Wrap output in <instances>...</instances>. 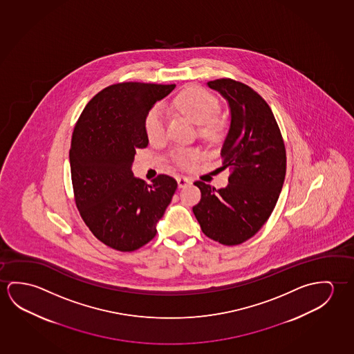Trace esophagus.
Wrapping results in <instances>:
<instances>
[{"instance_id": "esophagus-1", "label": "esophagus", "mask_w": 354, "mask_h": 354, "mask_svg": "<svg viewBox=\"0 0 354 354\" xmlns=\"http://www.w3.org/2000/svg\"><path fill=\"white\" fill-rule=\"evenodd\" d=\"M177 183H178L180 188H183L185 185H191L192 180L188 177H185V176H178L177 177Z\"/></svg>"}]
</instances>
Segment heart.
<instances>
[{"label":"heart","mask_w":354,"mask_h":354,"mask_svg":"<svg viewBox=\"0 0 354 354\" xmlns=\"http://www.w3.org/2000/svg\"><path fill=\"white\" fill-rule=\"evenodd\" d=\"M171 107L185 115L191 122L201 127V133L209 139H218L224 123L216 115L219 113V102L208 91L199 87H187L171 101ZM145 133L150 142H161L166 136V111L162 104H156L147 112ZM196 150H178L174 158L180 167H189L199 158Z\"/></svg>","instance_id":"obj_1"}]
</instances>
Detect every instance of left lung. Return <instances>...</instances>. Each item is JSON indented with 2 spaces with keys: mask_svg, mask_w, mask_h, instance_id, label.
I'll use <instances>...</instances> for the list:
<instances>
[{
  "mask_svg": "<svg viewBox=\"0 0 354 354\" xmlns=\"http://www.w3.org/2000/svg\"><path fill=\"white\" fill-rule=\"evenodd\" d=\"M208 86L230 107L221 169L231 174L221 189L194 182L202 198L193 213L209 239L234 246L256 235L273 212L286 178V146L272 109L256 91L231 79Z\"/></svg>",
  "mask_w": 354,
  "mask_h": 354,
  "instance_id": "8db88e82",
  "label": "left lung"
}]
</instances>
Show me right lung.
I'll return each instance as SVG.
<instances>
[{
    "mask_svg": "<svg viewBox=\"0 0 354 354\" xmlns=\"http://www.w3.org/2000/svg\"><path fill=\"white\" fill-rule=\"evenodd\" d=\"M174 87L108 86L87 103L73 129L68 158L76 207L91 232L122 252L151 241L177 189L167 174L147 185L131 172L136 150L149 144L146 114Z\"/></svg>",
    "mask_w": 354,
    "mask_h": 354,
    "instance_id": "add662e5",
    "label": "right lung"
}]
</instances>
